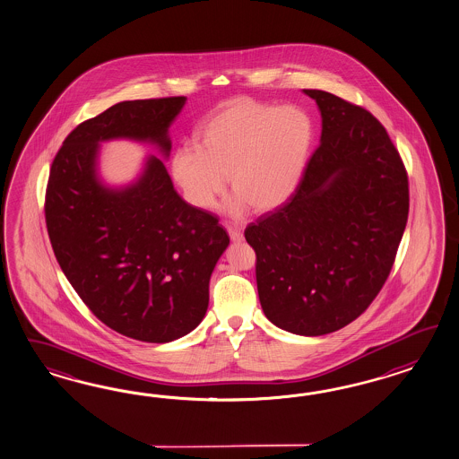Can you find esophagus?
<instances>
[{"instance_id":"1","label":"esophagus","mask_w":459,"mask_h":459,"mask_svg":"<svg viewBox=\"0 0 459 459\" xmlns=\"http://www.w3.org/2000/svg\"><path fill=\"white\" fill-rule=\"evenodd\" d=\"M227 232H229V236H230V240H232V242H242V238H244V236H242V230H240L238 227H236V225L227 227Z\"/></svg>"}]
</instances>
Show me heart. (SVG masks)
<instances>
[{"instance_id": "heart-1", "label": "heart", "mask_w": 459, "mask_h": 459, "mask_svg": "<svg viewBox=\"0 0 459 459\" xmlns=\"http://www.w3.org/2000/svg\"><path fill=\"white\" fill-rule=\"evenodd\" d=\"M195 147H180L172 175L188 204L211 211L229 175L236 192L227 211L271 212L296 194L309 163L316 128L309 113L250 99L223 101L195 130Z\"/></svg>"}]
</instances>
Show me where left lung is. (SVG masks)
<instances>
[{
  "label": "left lung",
  "mask_w": 459,
  "mask_h": 459,
  "mask_svg": "<svg viewBox=\"0 0 459 459\" xmlns=\"http://www.w3.org/2000/svg\"><path fill=\"white\" fill-rule=\"evenodd\" d=\"M321 145L296 194L250 223L265 317L287 333L324 335L369 307L393 269L409 212L408 174L385 126L323 90Z\"/></svg>",
  "instance_id": "8db88e82"
}]
</instances>
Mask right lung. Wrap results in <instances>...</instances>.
<instances>
[{"instance_id":"obj_1","label":"right lung","mask_w":459,"mask_h":459,"mask_svg":"<svg viewBox=\"0 0 459 459\" xmlns=\"http://www.w3.org/2000/svg\"><path fill=\"white\" fill-rule=\"evenodd\" d=\"M186 101H120L78 125L47 186V227L63 273L101 323L143 342H170L202 323L213 267L230 240L215 215L175 192L155 155L128 186H107L100 145L125 138L167 159L169 128Z\"/></svg>"}]
</instances>
